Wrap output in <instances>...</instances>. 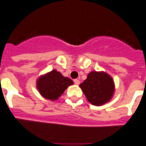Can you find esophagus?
Returning a JSON list of instances; mask_svg holds the SVG:
<instances>
[{
  "mask_svg": "<svg viewBox=\"0 0 146 146\" xmlns=\"http://www.w3.org/2000/svg\"><path fill=\"white\" fill-rule=\"evenodd\" d=\"M74 83L78 85V84H79V83H80V81H79V79H74Z\"/></svg>",
  "mask_w": 146,
  "mask_h": 146,
  "instance_id": "1",
  "label": "esophagus"
}]
</instances>
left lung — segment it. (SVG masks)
I'll return each mask as SVG.
<instances>
[{
	"mask_svg": "<svg viewBox=\"0 0 146 146\" xmlns=\"http://www.w3.org/2000/svg\"><path fill=\"white\" fill-rule=\"evenodd\" d=\"M79 87L88 101L96 106L108 102L115 91L113 79L104 71H91Z\"/></svg>",
	"mask_w": 146,
	"mask_h": 146,
	"instance_id": "left-lung-1",
	"label": "left lung"
}]
</instances>
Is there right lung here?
I'll return each mask as SVG.
<instances>
[{"label": "right lung", "mask_w": 146, "mask_h": 146, "mask_svg": "<svg viewBox=\"0 0 146 146\" xmlns=\"http://www.w3.org/2000/svg\"><path fill=\"white\" fill-rule=\"evenodd\" d=\"M73 82L67 77H64L56 70L41 75L36 81V88L39 94L46 100L56 101L62 96L64 90Z\"/></svg>", "instance_id": "add662e5"}]
</instances>
